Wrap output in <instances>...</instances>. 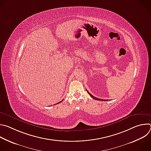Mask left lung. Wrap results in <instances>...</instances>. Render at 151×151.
Returning <instances> with one entry per match:
<instances>
[{
  "mask_svg": "<svg viewBox=\"0 0 151 151\" xmlns=\"http://www.w3.org/2000/svg\"><path fill=\"white\" fill-rule=\"evenodd\" d=\"M87 91L88 92V93L90 94V96L93 98V99H95V100H100V101H105V100H103V99H98V98H96V97H94L93 95H91L87 90Z\"/></svg>",
  "mask_w": 151,
  "mask_h": 151,
  "instance_id": "1",
  "label": "left lung"
}]
</instances>
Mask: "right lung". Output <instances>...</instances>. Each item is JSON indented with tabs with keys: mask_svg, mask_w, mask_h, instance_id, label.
Masks as SVG:
<instances>
[{
	"mask_svg": "<svg viewBox=\"0 0 151 151\" xmlns=\"http://www.w3.org/2000/svg\"><path fill=\"white\" fill-rule=\"evenodd\" d=\"M62 101H63V100H62ZM60 101V102H58V103H61V101Z\"/></svg>",
	"mask_w": 151,
	"mask_h": 151,
	"instance_id": "right-lung-1",
	"label": "right lung"
}]
</instances>
